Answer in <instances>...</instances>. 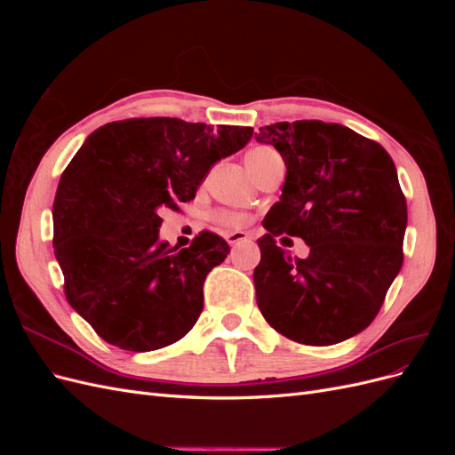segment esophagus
I'll return each mask as SVG.
<instances>
[{
	"label": "esophagus",
	"mask_w": 455,
	"mask_h": 455,
	"mask_svg": "<svg viewBox=\"0 0 455 455\" xmlns=\"http://www.w3.org/2000/svg\"><path fill=\"white\" fill-rule=\"evenodd\" d=\"M226 239H228V243L231 246H235V244H239L243 241H249L251 235H249V233H244V231H231V233H228Z\"/></svg>",
	"instance_id": "34e87169"
}]
</instances>
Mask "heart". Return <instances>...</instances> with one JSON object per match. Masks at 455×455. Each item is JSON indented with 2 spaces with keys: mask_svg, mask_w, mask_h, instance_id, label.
Masks as SVG:
<instances>
[{
  "mask_svg": "<svg viewBox=\"0 0 455 455\" xmlns=\"http://www.w3.org/2000/svg\"><path fill=\"white\" fill-rule=\"evenodd\" d=\"M281 159V156L275 151L273 148H267V146H258L254 149H251L249 154H246V167H249V171L252 172V176H256L261 169L266 167V164H269L271 161H277ZM218 222L224 224L228 228H233V229H239L244 226V216L237 214V212H228V211H222L216 214Z\"/></svg>",
  "mask_w": 455,
  "mask_h": 455,
  "instance_id": "heart-1",
  "label": "heart"
}]
</instances>
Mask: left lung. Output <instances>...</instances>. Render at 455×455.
Instances as JSON below:
<instances>
[{
    "label": "left lung",
    "instance_id": "8db88e82",
    "mask_svg": "<svg viewBox=\"0 0 455 455\" xmlns=\"http://www.w3.org/2000/svg\"><path fill=\"white\" fill-rule=\"evenodd\" d=\"M256 140L286 164L281 201L258 239V307L277 332L306 346L353 338L376 319L403 267L408 211L395 163L338 123L283 121L261 127ZM284 232L307 241V259L276 246Z\"/></svg>",
    "mask_w": 455,
    "mask_h": 455
}]
</instances>
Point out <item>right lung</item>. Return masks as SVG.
<instances>
[{"label": "right lung", "instance_id": "obj_1", "mask_svg": "<svg viewBox=\"0 0 455 455\" xmlns=\"http://www.w3.org/2000/svg\"><path fill=\"white\" fill-rule=\"evenodd\" d=\"M252 132L140 117L108 123L79 148L54 196L52 246L68 304L104 341L144 353L194 328L206 275L229 244L203 231L189 249H171L159 241L161 212L194 199L212 164Z\"/></svg>", "mask_w": 455, "mask_h": 455}]
</instances>
